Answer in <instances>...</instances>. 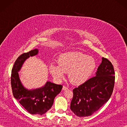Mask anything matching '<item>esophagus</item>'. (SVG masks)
<instances>
[{"label":"esophagus","instance_id":"1","mask_svg":"<svg viewBox=\"0 0 127 127\" xmlns=\"http://www.w3.org/2000/svg\"><path fill=\"white\" fill-rule=\"evenodd\" d=\"M68 87H65V86H63V88H62V90H63V91H65V90H68Z\"/></svg>","mask_w":127,"mask_h":127}]
</instances>
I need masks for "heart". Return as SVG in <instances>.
Masks as SVG:
<instances>
[{
  "instance_id": "heart-1",
  "label": "heart",
  "mask_w": 127,
  "mask_h": 127,
  "mask_svg": "<svg viewBox=\"0 0 127 127\" xmlns=\"http://www.w3.org/2000/svg\"><path fill=\"white\" fill-rule=\"evenodd\" d=\"M96 66V61L93 57L80 52H70L59 56L58 64L51 63L49 71L57 81L63 79L65 72H68V79L70 82L79 85L90 77Z\"/></svg>"
}]
</instances>
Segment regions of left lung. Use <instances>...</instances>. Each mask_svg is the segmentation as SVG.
Returning <instances> with one entry per match:
<instances>
[{
	"instance_id": "obj_1",
	"label": "left lung",
	"mask_w": 127,
	"mask_h": 127,
	"mask_svg": "<svg viewBox=\"0 0 127 127\" xmlns=\"http://www.w3.org/2000/svg\"><path fill=\"white\" fill-rule=\"evenodd\" d=\"M115 74L112 63L102 57L95 76L72 90L70 109L75 115L90 116L109 100L114 90Z\"/></svg>"
}]
</instances>
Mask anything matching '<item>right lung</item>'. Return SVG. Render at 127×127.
Masks as SVG:
<instances>
[{
	"label": "right lung",
	"instance_id": "obj_1",
	"mask_svg": "<svg viewBox=\"0 0 127 127\" xmlns=\"http://www.w3.org/2000/svg\"><path fill=\"white\" fill-rule=\"evenodd\" d=\"M38 49L23 53L16 59L11 71V84L13 96L29 113L42 115L49 110L53 104L55 97L61 92L62 86L47 81L41 87L28 90L22 85L18 72L26 59L37 55Z\"/></svg>",
	"mask_w": 127,
	"mask_h": 127
}]
</instances>
